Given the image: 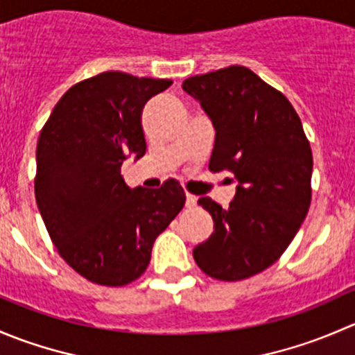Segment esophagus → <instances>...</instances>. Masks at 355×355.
<instances>
[{
    "mask_svg": "<svg viewBox=\"0 0 355 355\" xmlns=\"http://www.w3.org/2000/svg\"><path fill=\"white\" fill-rule=\"evenodd\" d=\"M196 202H198V198L192 194H187V199H185V206L191 207V206H196Z\"/></svg>",
    "mask_w": 355,
    "mask_h": 355,
    "instance_id": "esophagus-1",
    "label": "esophagus"
}]
</instances>
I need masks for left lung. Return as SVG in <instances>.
<instances>
[{"label": "left lung", "instance_id": "1", "mask_svg": "<svg viewBox=\"0 0 355 355\" xmlns=\"http://www.w3.org/2000/svg\"><path fill=\"white\" fill-rule=\"evenodd\" d=\"M182 89L216 132L209 170L232 171L237 182L227 209L209 198L198 200L214 232L196 245L194 259L216 280H244L285 252L309 211L311 146L288 99L249 68L196 75Z\"/></svg>", "mask_w": 355, "mask_h": 355}]
</instances>
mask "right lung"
Masks as SVG:
<instances>
[{
    "mask_svg": "<svg viewBox=\"0 0 355 355\" xmlns=\"http://www.w3.org/2000/svg\"><path fill=\"white\" fill-rule=\"evenodd\" d=\"M171 80L105 71L70 87L35 151V200L60 256L89 282L121 287L151 261L156 237L185 204L177 180L130 189L120 170L146 155L141 114Z\"/></svg>",
    "mask_w": 355,
    "mask_h": 355,
    "instance_id": "1",
    "label": "right lung"
}]
</instances>
